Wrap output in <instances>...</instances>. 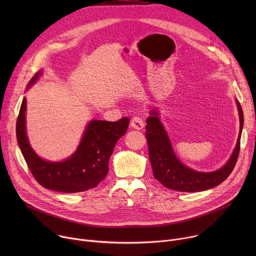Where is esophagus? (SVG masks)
<instances>
[{
    "instance_id": "1",
    "label": "esophagus",
    "mask_w": 256,
    "mask_h": 256,
    "mask_svg": "<svg viewBox=\"0 0 256 256\" xmlns=\"http://www.w3.org/2000/svg\"><path fill=\"white\" fill-rule=\"evenodd\" d=\"M130 126L134 128V130H142V128H144V122H142V120L140 118H138V116H134V118H132V120H130Z\"/></svg>"
}]
</instances>
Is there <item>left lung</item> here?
I'll list each match as a JSON object with an SVG mask.
<instances>
[{
    "label": "left lung",
    "instance_id": "left-lung-1",
    "mask_svg": "<svg viewBox=\"0 0 256 256\" xmlns=\"http://www.w3.org/2000/svg\"><path fill=\"white\" fill-rule=\"evenodd\" d=\"M236 103L240 120V132L236 147L227 163L220 169L212 172L196 171L181 163L173 151L170 138L160 120L158 110L153 109L150 112L146 126V138L148 142L149 159L154 176L161 184L177 192H202L221 184L231 174L238 159L244 122L241 105L237 100Z\"/></svg>",
    "mask_w": 256,
    "mask_h": 256
}]
</instances>
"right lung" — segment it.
Returning <instances> with one entry per match:
<instances>
[{
	"mask_svg": "<svg viewBox=\"0 0 256 256\" xmlns=\"http://www.w3.org/2000/svg\"><path fill=\"white\" fill-rule=\"evenodd\" d=\"M42 72L33 76L28 88L35 84ZM26 98H23L16 124L17 142L21 153L36 181L48 190L74 194L96 188L108 173V162L116 144L130 124L128 118L118 122L91 120L85 130L80 144L70 157L52 162L34 152L26 134Z\"/></svg>",
	"mask_w": 256,
	"mask_h": 256,
	"instance_id": "obj_1",
	"label": "right lung"
}]
</instances>
